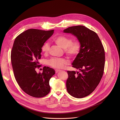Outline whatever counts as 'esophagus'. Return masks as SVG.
I'll list each match as a JSON object with an SVG mask.
<instances>
[{
	"label": "esophagus",
	"instance_id": "obj_1",
	"mask_svg": "<svg viewBox=\"0 0 120 120\" xmlns=\"http://www.w3.org/2000/svg\"><path fill=\"white\" fill-rule=\"evenodd\" d=\"M61 70H58V69H56V73H58L59 72H60Z\"/></svg>",
	"mask_w": 120,
	"mask_h": 120
}]
</instances>
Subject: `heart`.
<instances>
[{"instance_id":"heart-1","label":"heart","mask_w":120,"mask_h":120,"mask_svg":"<svg viewBox=\"0 0 120 120\" xmlns=\"http://www.w3.org/2000/svg\"><path fill=\"white\" fill-rule=\"evenodd\" d=\"M54 41L57 45L64 49L66 54L71 57H75L79 53L81 45L78 41H72L71 38L64 35L59 36L55 38ZM41 49L44 54H47L49 49L48 43H45L42 46ZM68 63V60L64 58H53L48 61V65L56 68H61Z\"/></svg>"}]
</instances>
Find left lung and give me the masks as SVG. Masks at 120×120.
Returning a JSON list of instances; mask_svg holds the SVG:
<instances>
[{"mask_svg": "<svg viewBox=\"0 0 120 120\" xmlns=\"http://www.w3.org/2000/svg\"><path fill=\"white\" fill-rule=\"evenodd\" d=\"M63 33L75 36L81 45L79 53L72 63L80 72L67 71L66 86L71 96L82 98L90 94L101 79L105 64V50L97 34L84 26L69 27Z\"/></svg>", "mask_w": 120, "mask_h": 120, "instance_id": "obj_1", "label": "left lung"}]
</instances>
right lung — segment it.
I'll return each mask as SVG.
<instances>
[{
  "instance_id": "obj_1",
  "label": "right lung",
  "mask_w": 120,
  "mask_h": 120,
  "mask_svg": "<svg viewBox=\"0 0 120 120\" xmlns=\"http://www.w3.org/2000/svg\"><path fill=\"white\" fill-rule=\"evenodd\" d=\"M54 31L28 29L14 42L11 60L15 77L22 90L34 97H44L50 91L49 80L55 70L45 66L42 73H38L36 69L40 67L38 60L41 57L42 46Z\"/></svg>"
}]
</instances>
